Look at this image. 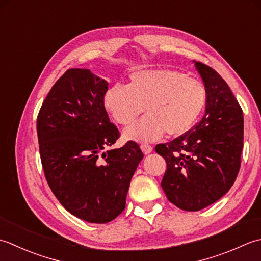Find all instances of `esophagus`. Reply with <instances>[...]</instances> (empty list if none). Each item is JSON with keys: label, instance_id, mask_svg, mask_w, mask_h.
<instances>
[{"label": "esophagus", "instance_id": "34e87169", "mask_svg": "<svg viewBox=\"0 0 261 261\" xmlns=\"http://www.w3.org/2000/svg\"><path fill=\"white\" fill-rule=\"evenodd\" d=\"M141 148H142V151H143V153L145 154V155H147V154H150L153 151V147L151 145H147V144L141 145Z\"/></svg>", "mask_w": 261, "mask_h": 261}]
</instances>
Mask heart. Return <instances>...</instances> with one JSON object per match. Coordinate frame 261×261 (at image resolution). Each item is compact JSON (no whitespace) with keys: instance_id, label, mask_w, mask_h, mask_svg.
Here are the masks:
<instances>
[{"instance_id":"obj_1","label":"heart","mask_w":261,"mask_h":261,"mask_svg":"<svg viewBox=\"0 0 261 261\" xmlns=\"http://www.w3.org/2000/svg\"><path fill=\"white\" fill-rule=\"evenodd\" d=\"M205 84L171 68L137 71L129 83L114 84L103 95V106L117 124L134 123L144 107L145 115L124 132L126 140L153 142L162 137L181 136L189 132L203 113Z\"/></svg>"}]
</instances>
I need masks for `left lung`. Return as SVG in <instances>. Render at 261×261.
<instances>
[{
	"mask_svg": "<svg viewBox=\"0 0 261 261\" xmlns=\"http://www.w3.org/2000/svg\"><path fill=\"white\" fill-rule=\"evenodd\" d=\"M205 84V115L173 141L155 146L167 162L161 187L179 208L196 212L224 196L240 170L243 113L230 87L212 67L196 62Z\"/></svg>",
	"mask_w": 261,
	"mask_h": 261,
	"instance_id": "1",
	"label": "left lung"
}]
</instances>
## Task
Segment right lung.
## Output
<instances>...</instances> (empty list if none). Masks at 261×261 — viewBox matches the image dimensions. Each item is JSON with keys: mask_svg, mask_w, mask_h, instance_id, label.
Returning <instances> with one entry per match:
<instances>
[{"mask_svg": "<svg viewBox=\"0 0 261 261\" xmlns=\"http://www.w3.org/2000/svg\"><path fill=\"white\" fill-rule=\"evenodd\" d=\"M108 82L87 68L57 80L37 118L47 182L64 208L89 223H108L125 210L126 196L144 156L135 142L120 148L119 132L103 106Z\"/></svg>", "mask_w": 261, "mask_h": 261, "instance_id": "obj_1", "label": "right lung"}]
</instances>
